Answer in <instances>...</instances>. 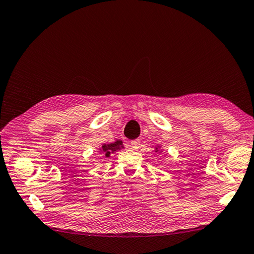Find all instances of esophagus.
<instances>
[{
    "label": "esophagus",
    "mask_w": 254,
    "mask_h": 254,
    "mask_svg": "<svg viewBox=\"0 0 254 254\" xmlns=\"http://www.w3.org/2000/svg\"><path fill=\"white\" fill-rule=\"evenodd\" d=\"M139 145H141L139 144V139H134V141L131 142V147L135 150L139 148Z\"/></svg>",
    "instance_id": "obj_1"
}]
</instances>
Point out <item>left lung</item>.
<instances>
[{"mask_svg": "<svg viewBox=\"0 0 254 254\" xmlns=\"http://www.w3.org/2000/svg\"><path fill=\"white\" fill-rule=\"evenodd\" d=\"M156 150H157V152H158V148H156Z\"/></svg>", "mask_w": 254, "mask_h": 254, "instance_id": "obj_1", "label": "left lung"}]
</instances>
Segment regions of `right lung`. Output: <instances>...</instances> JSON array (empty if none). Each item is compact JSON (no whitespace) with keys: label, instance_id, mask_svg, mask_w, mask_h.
Masks as SVG:
<instances>
[{"label":"right lung","instance_id":"1","mask_svg":"<svg viewBox=\"0 0 254 254\" xmlns=\"http://www.w3.org/2000/svg\"><path fill=\"white\" fill-rule=\"evenodd\" d=\"M123 148V145H122V141H116L111 144H104L100 148V152L105 153L106 157H109L111 153H115L117 150Z\"/></svg>","mask_w":254,"mask_h":254}]
</instances>
